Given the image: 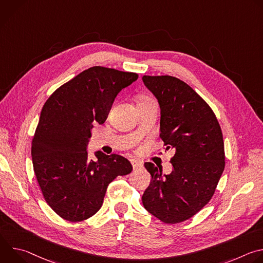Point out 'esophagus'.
I'll return each mask as SVG.
<instances>
[{"label": "esophagus", "instance_id": "esophagus-1", "mask_svg": "<svg viewBox=\"0 0 263 263\" xmlns=\"http://www.w3.org/2000/svg\"><path fill=\"white\" fill-rule=\"evenodd\" d=\"M131 163H132V166H133V170L136 171V170H139L142 167V163L137 161V160H131Z\"/></svg>", "mask_w": 263, "mask_h": 263}]
</instances>
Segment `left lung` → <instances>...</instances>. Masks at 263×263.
I'll return each instance as SVG.
<instances>
[{"mask_svg": "<svg viewBox=\"0 0 263 263\" xmlns=\"http://www.w3.org/2000/svg\"><path fill=\"white\" fill-rule=\"evenodd\" d=\"M142 81L160 106L163 145L175 151L170 175L144 163L151 183L142 204L165 223L181 222L198 213L215 192L224 168L221 130L208 104L185 82L172 76H143Z\"/></svg>", "mask_w": 263, "mask_h": 263, "instance_id": "obj_1", "label": "left lung"}]
</instances>
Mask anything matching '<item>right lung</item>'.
<instances>
[{
	"label": "right lung",
	"instance_id": "1",
	"mask_svg": "<svg viewBox=\"0 0 263 263\" xmlns=\"http://www.w3.org/2000/svg\"><path fill=\"white\" fill-rule=\"evenodd\" d=\"M135 72L93 66L60 86L45 103L32 140L35 176L49 206L62 218L80 221L103 205L110 182L131 173L125 157L101 151L88 158L93 124H104L119 92Z\"/></svg>",
	"mask_w": 263,
	"mask_h": 263
}]
</instances>
